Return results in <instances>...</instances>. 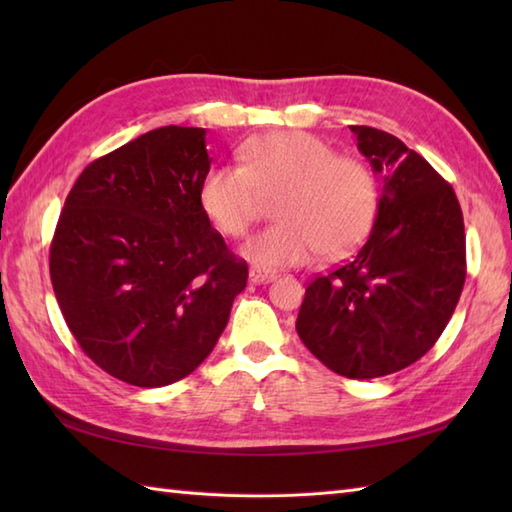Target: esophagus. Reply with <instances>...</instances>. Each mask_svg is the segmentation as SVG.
I'll return each instance as SVG.
<instances>
[{
	"mask_svg": "<svg viewBox=\"0 0 512 512\" xmlns=\"http://www.w3.org/2000/svg\"><path fill=\"white\" fill-rule=\"evenodd\" d=\"M277 275L273 273V270H264V268H257L253 266L248 270V281L250 284H268V281H273Z\"/></svg>",
	"mask_w": 512,
	"mask_h": 512,
	"instance_id": "1",
	"label": "esophagus"
}]
</instances>
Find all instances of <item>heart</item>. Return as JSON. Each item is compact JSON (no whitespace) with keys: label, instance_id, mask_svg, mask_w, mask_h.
Here are the masks:
<instances>
[{"label":"heart","instance_id":"heart-1","mask_svg":"<svg viewBox=\"0 0 512 512\" xmlns=\"http://www.w3.org/2000/svg\"><path fill=\"white\" fill-rule=\"evenodd\" d=\"M242 165H215L200 184V204L217 231L242 237L262 195H279L275 217L244 246L257 268L299 266L341 257L363 242L376 215V180L361 160L336 156L321 138L297 129L257 136L242 147Z\"/></svg>","mask_w":512,"mask_h":512}]
</instances>
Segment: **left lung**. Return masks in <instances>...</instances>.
I'll use <instances>...</instances> for the list:
<instances>
[{"label":"left lung","instance_id":"left-lung-1","mask_svg":"<svg viewBox=\"0 0 512 512\" xmlns=\"http://www.w3.org/2000/svg\"><path fill=\"white\" fill-rule=\"evenodd\" d=\"M358 151L383 182L376 220L352 262L317 277L297 317L303 345L345 378L400 372L447 328L466 279L460 202L416 151L352 125Z\"/></svg>","mask_w":512,"mask_h":512}]
</instances>
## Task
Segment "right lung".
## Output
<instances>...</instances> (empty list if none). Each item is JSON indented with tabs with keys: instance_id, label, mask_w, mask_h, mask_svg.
I'll list each match as a JSON object with an SVG mask.
<instances>
[{
	"instance_id": "obj_1",
	"label": "right lung",
	"mask_w": 512,
	"mask_h": 512,
	"mask_svg": "<svg viewBox=\"0 0 512 512\" xmlns=\"http://www.w3.org/2000/svg\"><path fill=\"white\" fill-rule=\"evenodd\" d=\"M206 129L167 125L83 169L50 246L63 319L92 361L136 387L189 376L220 339L248 266L200 204Z\"/></svg>"
}]
</instances>
